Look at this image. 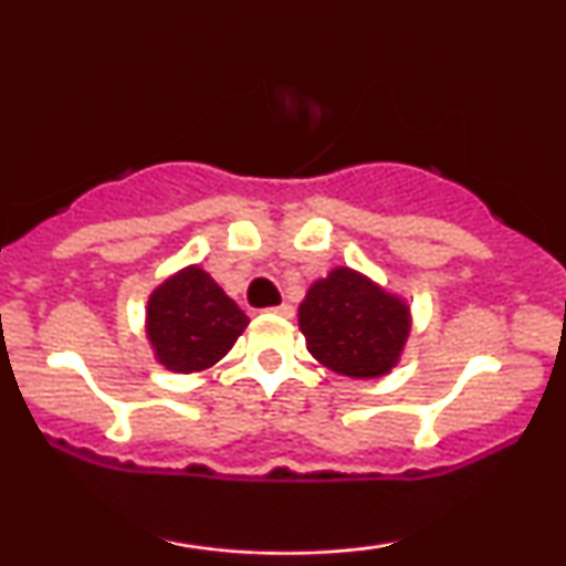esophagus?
<instances>
[{"instance_id":"obj_1","label":"esophagus","mask_w":566,"mask_h":566,"mask_svg":"<svg viewBox=\"0 0 566 566\" xmlns=\"http://www.w3.org/2000/svg\"><path fill=\"white\" fill-rule=\"evenodd\" d=\"M271 314H279V316H287V319H290V316H292V314H295V308H292V305H290V303H282V305H274V308H271Z\"/></svg>"}]
</instances>
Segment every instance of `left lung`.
<instances>
[{
	"label": "left lung",
	"instance_id": "obj_1",
	"mask_svg": "<svg viewBox=\"0 0 566 566\" xmlns=\"http://www.w3.org/2000/svg\"><path fill=\"white\" fill-rule=\"evenodd\" d=\"M311 356L346 378H382L409 337V305L354 269L314 282L297 308Z\"/></svg>",
	"mask_w": 566,
	"mask_h": 566
}]
</instances>
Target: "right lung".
I'll return each instance as SVG.
<instances>
[{"instance_id": "obj_1", "label": "right lung", "mask_w": 566, "mask_h": 566, "mask_svg": "<svg viewBox=\"0 0 566 566\" xmlns=\"http://www.w3.org/2000/svg\"><path fill=\"white\" fill-rule=\"evenodd\" d=\"M250 324L247 314L199 265H186L148 297L146 335L159 365L201 373L229 354Z\"/></svg>"}]
</instances>
